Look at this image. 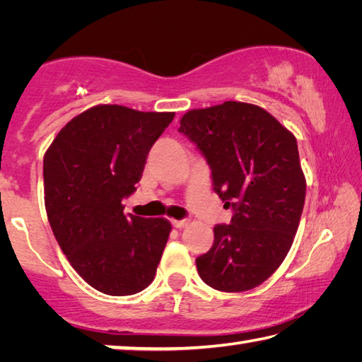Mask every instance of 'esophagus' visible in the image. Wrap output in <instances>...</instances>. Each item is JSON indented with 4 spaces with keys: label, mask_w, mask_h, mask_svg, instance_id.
I'll return each mask as SVG.
<instances>
[{
    "label": "esophagus",
    "mask_w": 362,
    "mask_h": 362,
    "mask_svg": "<svg viewBox=\"0 0 362 362\" xmlns=\"http://www.w3.org/2000/svg\"><path fill=\"white\" fill-rule=\"evenodd\" d=\"M188 223V220H173V226H175V228H185Z\"/></svg>",
    "instance_id": "esophagus-1"
}]
</instances>
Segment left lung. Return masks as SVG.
<instances>
[{"mask_svg":"<svg viewBox=\"0 0 362 362\" xmlns=\"http://www.w3.org/2000/svg\"><path fill=\"white\" fill-rule=\"evenodd\" d=\"M179 132L206 156L214 192L235 212L196 259L199 276L217 291L254 289L283 263L302 217L306 180L297 140L267 110L233 100L189 110Z\"/></svg>","mask_w":362,"mask_h":362,"instance_id":"obj_1","label":"left lung"}]
</instances>
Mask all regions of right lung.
<instances>
[{"label": "right lung", "instance_id": "1", "mask_svg": "<svg viewBox=\"0 0 362 362\" xmlns=\"http://www.w3.org/2000/svg\"><path fill=\"white\" fill-rule=\"evenodd\" d=\"M173 112L95 105L60 129L42 161L49 223L70 265L107 296H132L155 279L170 226L126 217L146 155Z\"/></svg>", "mask_w": 362, "mask_h": 362}]
</instances>
